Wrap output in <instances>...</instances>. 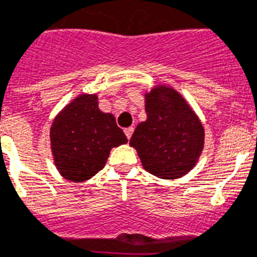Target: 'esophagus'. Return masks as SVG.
<instances>
[{"mask_svg": "<svg viewBox=\"0 0 257 257\" xmlns=\"http://www.w3.org/2000/svg\"><path fill=\"white\" fill-rule=\"evenodd\" d=\"M133 131H135V128H133V126H129V128H125L124 129L125 135H126V137H128V139H131V137H132Z\"/></svg>", "mask_w": 257, "mask_h": 257, "instance_id": "obj_1", "label": "esophagus"}]
</instances>
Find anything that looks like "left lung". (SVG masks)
I'll return each mask as SVG.
<instances>
[{
  "mask_svg": "<svg viewBox=\"0 0 257 257\" xmlns=\"http://www.w3.org/2000/svg\"><path fill=\"white\" fill-rule=\"evenodd\" d=\"M147 121L140 122L129 144L143 167L161 179H177L195 167L204 147V129L179 93L167 86L145 96Z\"/></svg>",
  "mask_w": 257,
  "mask_h": 257,
  "instance_id": "left-lung-1",
  "label": "left lung"
}]
</instances>
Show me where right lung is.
Instances as JSON below:
<instances>
[{
  "label": "right lung",
  "instance_id": "right-lung-1",
  "mask_svg": "<svg viewBox=\"0 0 257 257\" xmlns=\"http://www.w3.org/2000/svg\"><path fill=\"white\" fill-rule=\"evenodd\" d=\"M128 141L110 113H102L96 94L74 98L54 120L50 143L56 165L72 181H84L104 168L109 152Z\"/></svg>",
  "mask_w": 257,
  "mask_h": 257
}]
</instances>
